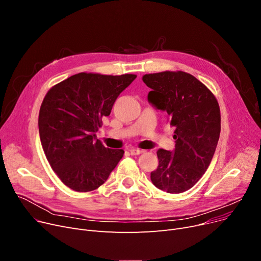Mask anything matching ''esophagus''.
I'll return each mask as SVG.
<instances>
[{
	"mask_svg": "<svg viewBox=\"0 0 261 261\" xmlns=\"http://www.w3.org/2000/svg\"><path fill=\"white\" fill-rule=\"evenodd\" d=\"M130 152V155L135 156V155H140L143 153L142 150H140V148H132V150L129 151Z\"/></svg>",
	"mask_w": 261,
	"mask_h": 261,
	"instance_id": "34e87169",
	"label": "esophagus"
}]
</instances>
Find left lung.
<instances>
[{
  "label": "left lung",
  "instance_id": "8db88e82",
  "mask_svg": "<svg viewBox=\"0 0 261 261\" xmlns=\"http://www.w3.org/2000/svg\"><path fill=\"white\" fill-rule=\"evenodd\" d=\"M142 81L152 89L148 102L167 111L170 125L175 127V150H158L159 165L151 173V180L168 193L185 192L212 163L221 132L219 103L203 83L187 72L145 74Z\"/></svg>",
  "mask_w": 261,
  "mask_h": 261
}]
</instances>
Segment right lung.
Listing matches in <instances>:
<instances>
[{
  "label": "right lung",
  "mask_w": 261,
  "mask_h": 261,
  "mask_svg": "<svg viewBox=\"0 0 261 261\" xmlns=\"http://www.w3.org/2000/svg\"><path fill=\"white\" fill-rule=\"evenodd\" d=\"M136 77L82 72L45 94L38 118L42 148L56 175L72 190L97 189L123 157V150L105 147L95 133Z\"/></svg>",
  "instance_id": "obj_1"
}]
</instances>
